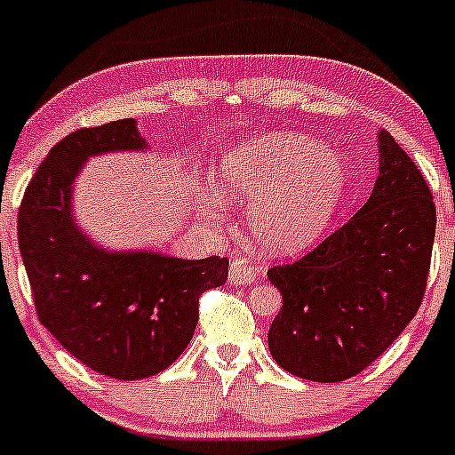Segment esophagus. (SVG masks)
I'll return each instance as SVG.
<instances>
[{"label": "esophagus", "instance_id": "obj_1", "mask_svg": "<svg viewBox=\"0 0 455 455\" xmlns=\"http://www.w3.org/2000/svg\"><path fill=\"white\" fill-rule=\"evenodd\" d=\"M257 277V270L253 268L249 259L244 257H237V259L231 261V270H228V282L233 286H246V283L255 282Z\"/></svg>", "mask_w": 455, "mask_h": 455}]
</instances>
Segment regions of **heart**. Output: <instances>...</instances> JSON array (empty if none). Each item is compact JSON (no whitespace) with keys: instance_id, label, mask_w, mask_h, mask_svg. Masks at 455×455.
<instances>
[{"instance_id":"b5f03b06","label":"heart","mask_w":455,"mask_h":455,"mask_svg":"<svg viewBox=\"0 0 455 455\" xmlns=\"http://www.w3.org/2000/svg\"><path fill=\"white\" fill-rule=\"evenodd\" d=\"M350 187V163L323 142L299 134H266L235 147L220 164L218 191L251 206V235L266 253L313 246ZM209 202V209H215Z\"/></svg>"}]
</instances>
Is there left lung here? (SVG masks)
I'll return each instance as SVG.
<instances>
[{"instance_id":"left-lung-1","label":"left lung","mask_w":455,"mask_h":455,"mask_svg":"<svg viewBox=\"0 0 455 455\" xmlns=\"http://www.w3.org/2000/svg\"><path fill=\"white\" fill-rule=\"evenodd\" d=\"M434 235L435 204L423 173L379 132L370 200L301 259L268 270L283 297L268 330L273 359L316 383L374 363L419 313Z\"/></svg>"}]
</instances>
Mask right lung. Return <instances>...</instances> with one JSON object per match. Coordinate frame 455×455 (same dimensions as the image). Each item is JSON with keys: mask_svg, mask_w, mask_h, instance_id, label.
<instances>
[{"mask_svg": "<svg viewBox=\"0 0 455 455\" xmlns=\"http://www.w3.org/2000/svg\"><path fill=\"white\" fill-rule=\"evenodd\" d=\"M132 149H147L134 118L72 132L39 164L17 218L39 321L75 359L118 380L167 370L194 337L200 295L228 275L227 257L112 253L76 227L72 185L81 164Z\"/></svg>", "mask_w": 455, "mask_h": 455, "instance_id": "add662e5", "label": "right lung"}]
</instances>
